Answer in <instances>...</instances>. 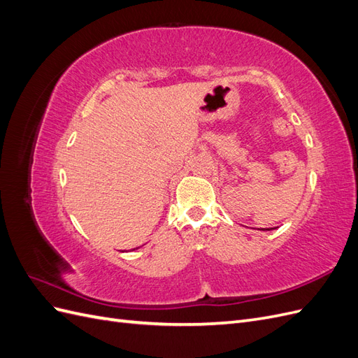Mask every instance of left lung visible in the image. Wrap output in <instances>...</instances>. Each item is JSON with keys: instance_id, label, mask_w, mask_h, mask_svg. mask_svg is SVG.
Returning <instances> with one entry per match:
<instances>
[{"instance_id": "left-lung-1", "label": "left lung", "mask_w": 358, "mask_h": 358, "mask_svg": "<svg viewBox=\"0 0 358 358\" xmlns=\"http://www.w3.org/2000/svg\"><path fill=\"white\" fill-rule=\"evenodd\" d=\"M267 230H272V229H267Z\"/></svg>"}]
</instances>
